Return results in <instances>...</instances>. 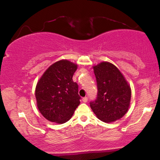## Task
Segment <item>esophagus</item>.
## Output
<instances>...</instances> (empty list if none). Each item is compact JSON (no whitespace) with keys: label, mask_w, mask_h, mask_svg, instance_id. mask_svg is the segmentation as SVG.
Returning a JSON list of instances; mask_svg holds the SVG:
<instances>
[{"label":"esophagus","mask_w":160,"mask_h":160,"mask_svg":"<svg viewBox=\"0 0 160 160\" xmlns=\"http://www.w3.org/2000/svg\"><path fill=\"white\" fill-rule=\"evenodd\" d=\"M87 100H88V98H87V97H84L82 98V101L84 102H87Z\"/></svg>","instance_id":"34e87169"}]
</instances>
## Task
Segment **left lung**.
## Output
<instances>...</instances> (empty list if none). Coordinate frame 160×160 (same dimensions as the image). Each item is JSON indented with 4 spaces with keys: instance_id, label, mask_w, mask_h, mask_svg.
<instances>
[{
    "instance_id": "8db88e82",
    "label": "left lung",
    "mask_w": 160,
    "mask_h": 160,
    "mask_svg": "<svg viewBox=\"0 0 160 160\" xmlns=\"http://www.w3.org/2000/svg\"><path fill=\"white\" fill-rule=\"evenodd\" d=\"M97 81L98 95L90 107L98 119L112 122L128 112L130 104L131 89L119 70L108 62L93 67Z\"/></svg>"
}]
</instances>
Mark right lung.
I'll list each match as a JSON object with an SVG mask.
<instances>
[{"instance_id":"1","label":"right lung","mask_w":160,"mask_h":160,"mask_svg":"<svg viewBox=\"0 0 160 160\" xmlns=\"http://www.w3.org/2000/svg\"><path fill=\"white\" fill-rule=\"evenodd\" d=\"M77 65L66 60L49 67L37 83L36 98L39 111L50 122L63 124L80 104L78 86L73 81Z\"/></svg>"}]
</instances>
